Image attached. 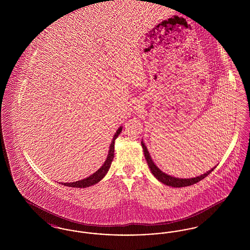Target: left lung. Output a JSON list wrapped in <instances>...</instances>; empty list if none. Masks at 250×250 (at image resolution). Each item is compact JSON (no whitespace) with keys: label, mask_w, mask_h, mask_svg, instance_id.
<instances>
[{"label":"left lung","mask_w":250,"mask_h":250,"mask_svg":"<svg viewBox=\"0 0 250 250\" xmlns=\"http://www.w3.org/2000/svg\"><path fill=\"white\" fill-rule=\"evenodd\" d=\"M142 146H143V152H144V155H145V159H146V161H147V163H148V166L150 167L152 173L155 175V178L157 179L158 181H160V182L163 183L164 185L169 186V187H173V188H184V187L192 186V185H194V184H196V183L202 181V179L205 178L207 175H209V174L214 170V168H215V167H214V168L210 169V170L207 171L206 173H204V174H202V175H200V176H198V177H195V178H175V177H173V176L167 175L165 172H163L161 169H159L158 167L156 166L155 164V162L153 161V159H152V157H151V155L149 154V152H148V150H147V148H146V146H145V144L143 143V142H142Z\"/></svg>","instance_id":"1"}]
</instances>
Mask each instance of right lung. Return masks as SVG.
<instances>
[{
    "label": "right lung",
    "instance_id": "obj_1",
    "mask_svg": "<svg viewBox=\"0 0 250 250\" xmlns=\"http://www.w3.org/2000/svg\"><path fill=\"white\" fill-rule=\"evenodd\" d=\"M122 132V126L118 128V130L116 131L113 140L110 143L109 146V150L107 153V158L105 159V162L102 164V166L100 167L97 170H95V172L91 175H89L86 178L81 179L79 181L76 182H70V183H61L62 185L65 186V187H70V188H88L91 187L93 185H95L96 183H98L101 179L103 178L106 174H107V170L110 167V164L112 162V159L114 157V142L117 139V137L119 136L120 133Z\"/></svg>",
    "mask_w": 250,
    "mask_h": 250
}]
</instances>
